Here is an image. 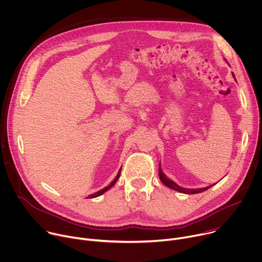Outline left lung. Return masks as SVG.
Returning a JSON list of instances; mask_svg holds the SVG:
<instances>
[{
    "label": "left lung",
    "mask_w": 262,
    "mask_h": 262,
    "mask_svg": "<svg viewBox=\"0 0 262 262\" xmlns=\"http://www.w3.org/2000/svg\"><path fill=\"white\" fill-rule=\"evenodd\" d=\"M232 74H233V73H232ZM233 77H234V74H233ZM159 177H160L161 182H162L165 186H167L168 188H171V189H173V190H176V191H179V192H181V193H186V194L200 193V192H203V191H205V190H207V189H210V188L212 187V186H210V187L200 188V189H186V188H182V187H180L179 185H177L174 182H172L171 180H169V179L163 173L160 164H159Z\"/></svg>",
    "instance_id": "obj_1"
}]
</instances>
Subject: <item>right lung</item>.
<instances>
[{"label": "right lung", "mask_w": 262, "mask_h": 262, "mask_svg": "<svg viewBox=\"0 0 262 262\" xmlns=\"http://www.w3.org/2000/svg\"><path fill=\"white\" fill-rule=\"evenodd\" d=\"M120 174H121V169H120V171H119V173H118V176L116 177V179L111 183V185L110 186H107V187H105V188H103V189H101L100 191H98V192H96V193H94V194H91V195H89L88 197L89 198H95V197H98V196H100L101 194H103L104 192H106L108 189H111L116 183H117V181L119 180V178H120Z\"/></svg>", "instance_id": "add662e5"}]
</instances>
